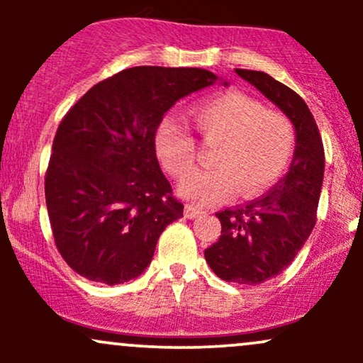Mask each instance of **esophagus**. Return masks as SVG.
<instances>
[{
  "label": "esophagus",
  "mask_w": 363,
  "mask_h": 363,
  "mask_svg": "<svg viewBox=\"0 0 363 363\" xmlns=\"http://www.w3.org/2000/svg\"><path fill=\"white\" fill-rule=\"evenodd\" d=\"M203 213H205V211L199 210V208H196V206L186 205V208H184L186 218H196V216H199V215H203Z\"/></svg>",
  "instance_id": "obj_1"
}]
</instances>
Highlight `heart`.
Listing matches in <instances>:
<instances>
[{"mask_svg": "<svg viewBox=\"0 0 363 363\" xmlns=\"http://www.w3.org/2000/svg\"><path fill=\"white\" fill-rule=\"evenodd\" d=\"M193 116L205 143L216 147L211 155L215 169L194 174L181 184L179 191L189 201L210 205L235 189L242 198H252L272 187L289 167L297 135L283 112L230 91L196 104ZM155 152L176 179H184L196 169L198 143L181 121H160Z\"/></svg>", "mask_w": 363, "mask_h": 363, "instance_id": "b5f03b06", "label": "heart"}]
</instances>
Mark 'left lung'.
Returning <instances> with one entry per match:
<instances>
[{"mask_svg":"<svg viewBox=\"0 0 363 363\" xmlns=\"http://www.w3.org/2000/svg\"><path fill=\"white\" fill-rule=\"evenodd\" d=\"M235 72L277 104L297 133L286 176L247 205L218 211L222 235L205 251V259L218 278L259 285L289 268L314 228L324 176V147L314 116L297 91L262 72Z\"/></svg>","mask_w":363,"mask_h":363,"instance_id":"obj_1","label":"left lung"}]
</instances>
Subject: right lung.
I'll use <instances>...</instances> for the list:
<instances>
[{
  "label": "right lung",
  "mask_w": 363,
  "mask_h": 363,
  "mask_svg": "<svg viewBox=\"0 0 363 363\" xmlns=\"http://www.w3.org/2000/svg\"><path fill=\"white\" fill-rule=\"evenodd\" d=\"M215 82L199 68L136 66L99 82L66 112L45 205L57 251L83 278L119 285L147 269L158 237L184 210L158 165L157 128L179 99Z\"/></svg>",
  "instance_id": "add662e5"
}]
</instances>
